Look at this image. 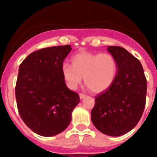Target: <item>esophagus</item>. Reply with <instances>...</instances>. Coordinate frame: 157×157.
Returning a JSON list of instances; mask_svg holds the SVG:
<instances>
[{
    "label": "esophagus",
    "instance_id": "34e87169",
    "mask_svg": "<svg viewBox=\"0 0 157 157\" xmlns=\"http://www.w3.org/2000/svg\"><path fill=\"white\" fill-rule=\"evenodd\" d=\"M79 96H80V99H83V98H84L85 96H86V95H85L84 93H80V94H79Z\"/></svg>",
    "mask_w": 157,
    "mask_h": 157
}]
</instances>
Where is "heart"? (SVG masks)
I'll use <instances>...</instances> for the list:
<instances>
[{
  "label": "heart",
  "mask_w": 157,
  "mask_h": 157,
  "mask_svg": "<svg viewBox=\"0 0 157 157\" xmlns=\"http://www.w3.org/2000/svg\"><path fill=\"white\" fill-rule=\"evenodd\" d=\"M117 70L116 60L110 54L80 52L72 58V65L63 64L62 74L70 89L77 88L83 77L92 92L100 93L112 84Z\"/></svg>",
  "instance_id": "b5f03b06"
}]
</instances>
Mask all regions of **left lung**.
<instances>
[{
    "label": "left lung",
    "mask_w": 157,
    "mask_h": 157,
    "mask_svg": "<svg viewBox=\"0 0 157 157\" xmlns=\"http://www.w3.org/2000/svg\"><path fill=\"white\" fill-rule=\"evenodd\" d=\"M116 60L118 70L109 87L95 97L91 111L94 126L106 135H122L140 121L145 105L147 79L140 61L126 49L109 46Z\"/></svg>",
    "instance_id": "8db88e82"
}]
</instances>
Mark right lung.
Listing matches in <instances>:
<instances>
[{
    "instance_id": "1",
    "label": "right lung",
    "mask_w": 157,
    "mask_h": 157,
    "mask_svg": "<svg viewBox=\"0 0 157 157\" xmlns=\"http://www.w3.org/2000/svg\"><path fill=\"white\" fill-rule=\"evenodd\" d=\"M70 45L48 47L28 55L19 67L15 94L23 122L37 134L50 137L67 128L80 96L65 84L64 60Z\"/></svg>"
}]
</instances>
